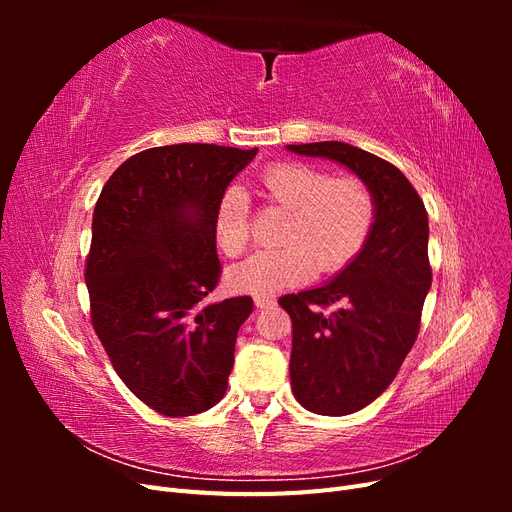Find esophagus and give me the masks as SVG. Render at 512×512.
Instances as JSON below:
<instances>
[{
	"mask_svg": "<svg viewBox=\"0 0 512 512\" xmlns=\"http://www.w3.org/2000/svg\"><path fill=\"white\" fill-rule=\"evenodd\" d=\"M254 303H256L258 309H265V307H273V305H275V299L269 297V294H260V297L254 299Z\"/></svg>",
	"mask_w": 512,
	"mask_h": 512,
	"instance_id": "1",
	"label": "esophagus"
}]
</instances>
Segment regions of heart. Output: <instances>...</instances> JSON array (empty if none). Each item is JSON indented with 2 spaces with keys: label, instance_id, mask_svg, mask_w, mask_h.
Wrapping results in <instances>:
<instances>
[{
  "label": "heart",
  "instance_id": "obj_1",
  "mask_svg": "<svg viewBox=\"0 0 512 512\" xmlns=\"http://www.w3.org/2000/svg\"><path fill=\"white\" fill-rule=\"evenodd\" d=\"M260 188L273 203L290 209L277 250H262L226 275L228 286L245 294H273L344 269L363 250L376 218L374 194L359 177H331L305 162H277L260 175ZM215 239L226 256L245 252L247 198L228 190L215 209Z\"/></svg>",
  "mask_w": 512,
  "mask_h": 512
}]
</instances>
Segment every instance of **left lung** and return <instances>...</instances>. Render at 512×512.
Instances as JSON below:
<instances>
[{
	"label": "left lung",
	"mask_w": 512,
	"mask_h": 512,
	"mask_svg": "<svg viewBox=\"0 0 512 512\" xmlns=\"http://www.w3.org/2000/svg\"><path fill=\"white\" fill-rule=\"evenodd\" d=\"M286 149L346 166L376 203L363 250L331 282L280 299L292 318L294 397L314 414L344 416L389 389L416 342L431 288L427 211L406 175L374 153L339 141Z\"/></svg>",
	"instance_id": "left-lung-1"
}]
</instances>
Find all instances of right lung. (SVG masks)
<instances>
[{"mask_svg": "<svg viewBox=\"0 0 512 512\" xmlns=\"http://www.w3.org/2000/svg\"><path fill=\"white\" fill-rule=\"evenodd\" d=\"M254 149L153 147L106 181L91 222V324L128 389L164 416L224 397L250 297L205 305L220 280L215 209Z\"/></svg>", "mask_w": 512, "mask_h": 512, "instance_id": "1", "label": "right lung"}]
</instances>
